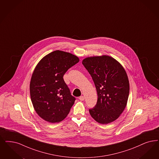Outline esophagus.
<instances>
[{
  "instance_id": "obj_1",
  "label": "esophagus",
  "mask_w": 159,
  "mask_h": 159,
  "mask_svg": "<svg viewBox=\"0 0 159 159\" xmlns=\"http://www.w3.org/2000/svg\"><path fill=\"white\" fill-rule=\"evenodd\" d=\"M79 99H80V100H81V101H84V97L83 95H81V96H80L79 97Z\"/></svg>"
}]
</instances>
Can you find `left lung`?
<instances>
[{
  "instance_id": "8db88e82",
  "label": "left lung",
  "mask_w": 159,
  "mask_h": 159,
  "mask_svg": "<svg viewBox=\"0 0 159 159\" xmlns=\"http://www.w3.org/2000/svg\"><path fill=\"white\" fill-rule=\"evenodd\" d=\"M82 63L93 78L98 95L89 114L99 123H111L127 105L129 91L127 73L117 61L107 55L88 57Z\"/></svg>"
}]
</instances>
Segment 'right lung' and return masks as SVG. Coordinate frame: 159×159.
I'll use <instances>...</instances> for the list:
<instances>
[{
    "instance_id": "add662e5",
    "label": "right lung",
    "mask_w": 159,
    "mask_h": 159,
    "mask_svg": "<svg viewBox=\"0 0 159 159\" xmlns=\"http://www.w3.org/2000/svg\"><path fill=\"white\" fill-rule=\"evenodd\" d=\"M79 61L72 53L57 50L47 55L36 66L30 82V98L36 113L44 120L59 123L70 111L75 98L63 77Z\"/></svg>"
}]
</instances>
